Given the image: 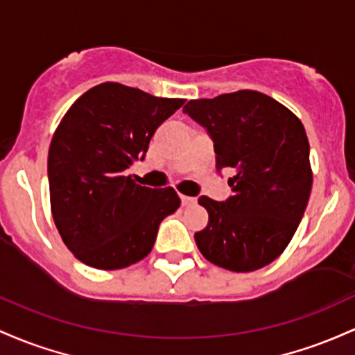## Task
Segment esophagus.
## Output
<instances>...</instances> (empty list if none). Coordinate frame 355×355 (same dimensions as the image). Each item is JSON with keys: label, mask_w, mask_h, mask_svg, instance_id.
Instances as JSON below:
<instances>
[{"label": "esophagus", "mask_w": 355, "mask_h": 355, "mask_svg": "<svg viewBox=\"0 0 355 355\" xmlns=\"http://www.w3.org/2000/svg\"><path fill=\"white\" fill-rule=\"evenodd\" d=\"M179 199H181V205H182V206H188V205H193V202H194V198L184 196V194H179Z\"/></svg>", "instance_id": "esophagus-1"}]
</instances>
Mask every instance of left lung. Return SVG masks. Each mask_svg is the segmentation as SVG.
Returning <instances> with one entry per match:
<instances>
[{
  "mask_svg": "<svg viewBox=\"0 0 355 355\" xmlns=\"http://www.w3.org/2000/svg\"><path fill=\"white\" fill-rule=\"evenodd\" d=\"M208 129L216 169L231 167L233 196L199 198L209 214L194 233L199 252L231 272H254L277 260L298 228L310 191V146L300 119L261 92L238 90L186 103Z\"/></svg>",
  "mask_w": 355,
  "mask_h": 355,
  "instance_id": "8db88e82",
  "label": "left lung"
}]
</instances>
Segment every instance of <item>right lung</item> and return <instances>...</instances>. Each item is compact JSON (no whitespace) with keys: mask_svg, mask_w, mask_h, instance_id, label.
Here are the masks:
<instances>
[{"mask_svg":"<svg viewBox=\"0 0 355 355\" xmlns=\"http://www.w3.org/2000/svg\"><path fill=\"white\" fill-rule=\"evenodd\" d=\"M184 98L103 82L80 95L49 149L51 216L67 248L98 270L130 266L153 250L161 221L181 205L173 188L135 184L154 132Z\"/></svg>","mask_w":355,"mask_h":355,"instance_id":"right-lung-1","label":"right lung"}]
</instances>
